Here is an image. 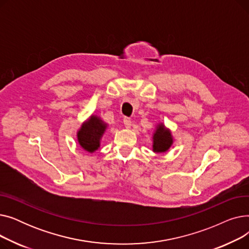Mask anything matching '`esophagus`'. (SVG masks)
Returning <instances> with one entry per match:
<instances>
[{"instance_id":"esophagus-1","label":"esophagus","mask_w":249,"mask_h":249,"mask_svg":"<svg viewBox=\"0 0 249 249\" xmlns=\"http://www.w3.org/2000/svg\"><path fill=\"white\" fill-rule=\"evenodd\" d=\"M123 122H124V125H125V127L127 128V129H129V128H131V120L129 119V118H124V120H123Z\"/></svg>"}]
</instances>
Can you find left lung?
<instances>
[{"mask_svg":"<svg viewBox=\"0 0 249 249\" xmlns=\"http://www.w3.org/2000/svg\"><path fill=\"white\" fill-rule=\"evenodd\" d=\"M174 137L171 130L166 128L163 123H159L155 127L152 135V150L156 153L166 152L172 147Z\"/></svg>","mask_w":249,"mask_h":249,"instance_id":"obj_1","label":"left lung"}]
</instances>
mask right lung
I'll return each instance as SVG.
<instances>
[{
    "label": "right lung",
    "mask_w": 249,
    "mask_h": 249,
    "mask_svg": "<svg viewBox=\"0 0 249 249\" xmlns=\"http://www.w3.org/2000/svg\"><path fill=\"white\" fill-rule=\"evenodd\" d=\"M108 124L97 115H91L77 130L76 138L80 146L87 152L93 153L100 148L101 139L106 132Z\"/></svg>",
    "instance_id": "add662e5"
}]
</instances>
